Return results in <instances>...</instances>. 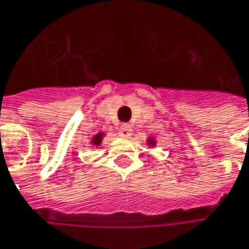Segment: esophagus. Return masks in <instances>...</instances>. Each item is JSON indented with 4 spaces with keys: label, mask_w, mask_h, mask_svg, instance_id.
I'll return each instance as SVG.
<instances>
[{
    "label": "esophagus",
    "mask_w": 249,
    "mask_h": 249,
    "mask_svg": "<svg viewBox=\"0 0 249 249\" xmlns=\"http://www.w3.org/2000/svg\"><path fill=\"white\" fill-rule=\"evenodd\" d=\"M118 134L121 138H129L131 134H132V129H131V126L128 124H123L120 126V131H118Z\"/></svg>",
    "instance_id": "esophagus-1"
}]
</instances>
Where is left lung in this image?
Segmentation results:
<instances>
[{
  "label": "left lung",
  "mask_w": 249,
  "mask_h": 249,
  "mask_svg": "<svg viewBox=\"0 0 249 249\" xmlns=\"http://www.w3.org/2000/svg\"><path fill=\"white\" fill-rule=\"evenodd\" d=\"M149 143H150V145H153V143H155V142H152V141H149Z\"/></svg>",
  "instance_id": "left-lung-1"
}]
</instances>
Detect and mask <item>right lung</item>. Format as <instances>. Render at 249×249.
<instances>
[{"mask_svg": "<svg viewBox=\"0 0 249 249\" xmlns=\"http://www.w3.org/2000/svg\"><path fill=\"white\" fill-rule=\"evenodd\" d=\"M100 142H102V134L96 135L94 136V139H93V143H94V145H100Z\"/></svg>", "mask_w": 249, "mask_h": 249, "instance_id": "obj_1", "label": "right lung"}]
</instances>
